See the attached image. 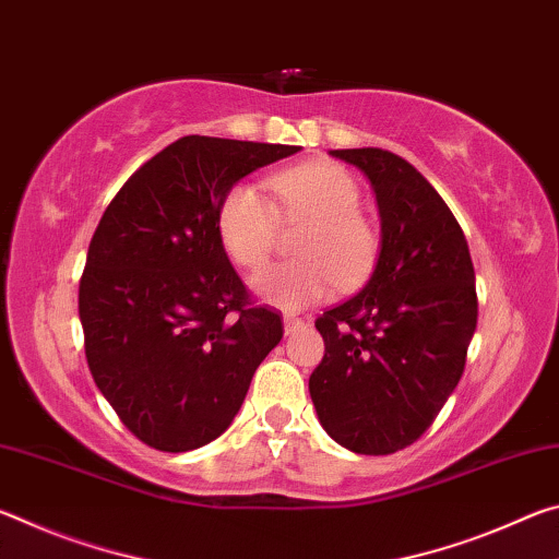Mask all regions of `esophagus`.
Returning <instances> with one entry per match:
<instances>
[{
  "instance_id": "1",
  "label": "esophagus",
  "mask_w": 559,
  "mask_h": 559,
  "mask_svg": "<svg viewBox=\"0 0 559 559\" xmlns=\"http://www.w3.org/2000/svg\"><path fill=\"white\" fill-rule=\"evenodd\" d=\"M308 323L302 318H296V316H286L283 318V330H286V335H290V333H296V330H300V328H306Z\"/></svg>"
}]
</instances>
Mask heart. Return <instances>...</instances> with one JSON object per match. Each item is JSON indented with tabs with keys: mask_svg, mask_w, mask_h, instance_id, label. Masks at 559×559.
Returning <instances> with one entry per match:
<instances>
[{
	"mask_svg": "<svg viewBox=\"0 0 559 559\" xmlns=\"http://www.w3.org/2000/svg\"><path fill=\"white\" fill-rule=\"evenodd\" d=\"M283 216H310L298 243L300 261L278 263L253 278V290L269 306L300 310L328 298L337 288H357L370 276L380 234L359 214L362 192L345 167L306 163L283 169L271 179ZM216 229L234 263L259 269L276 241V206L257 185L239 182L224 194L216 212Z\"/></svg>",
	"mask_w": 559,
	"mask_h": 559,
	"instance_id": "1",
	"label": "heart"
}]
</instances>
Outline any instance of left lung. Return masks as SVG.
<instances>
[{
  "mask_svg": "<svg viewBox=\"0 0 559 559\" xmlns=\"http://www.w3.org/2000/svg\"><path fill=\"white\" fill-rule=\"evenodd\" d=\"M370 179L382 239L365 288L316 320L310 374L323 429L365 456L409 447L463 374L478 300L466 236L416 167L382 147L330 150Z\"/></svg>",
  "mask_w": 559,
  "mask_h": 559,
  "instance_id": "8db88e82",
  "label": "left lung"
}]
</instances>
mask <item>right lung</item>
<instances>
[{"instance_id": "obj_1", "label": "right lung", "mask_w": 559, "mask_h": 559, "mask_svg": "<svg viewBox=\"0 0 559 559\" xmlns=\"http://www.w3.org/2000/svg\"><path fill=\"white\" fill-rule=\"evenodd\" d=\"M296 145L187 135L138 169L93 234L79 316L93 380L147 447L182 453L229 429L281 343L216 229L224 194Z\"/></svg>"}]
</instances>
